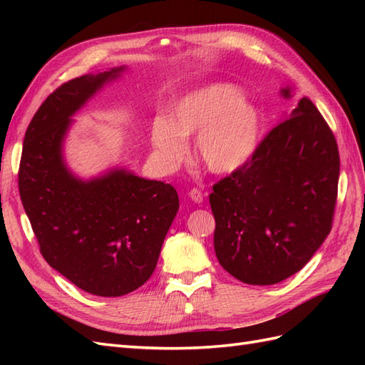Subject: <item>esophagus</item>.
Returning a JSON list of instances; mask_svg holds the SVG:
<instances>
[{"mask_svg":"<svg viewBox=\"0 0 365 365\" xmlns=\"http://www.w3.org/2000/svg\"><path fill=\"white\" fill-rule=\"evenodd\" d=\"M188 197L192 200V202H196V204H200V202H202V200H204L202 191L197 190V188L190 190V191H188Z\"/></svg>","mask_w":365,"mask_h":365,"instance_id":"obj_1","label":"esophagus"}]
</instances>
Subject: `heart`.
Wrapping results in <instances>:
<instances>
[{"mask_svg": "<svg viewBox=\"0 0 365 365\" xmlns=\"http://www.w3.org/2000/svg\"><path fill=\"white\" fill-rule=\"evenodd\" d=\"M263 114L234 84L215 83L190 92L152 123V144L161 166L182 161L195 136V158L208 173L229 175L250 163L262 141Z\"/></svg>", "mask_w": 365, "mask_h": 365, "instance_id": "heart-1", "label": "heart"}]
</instances>
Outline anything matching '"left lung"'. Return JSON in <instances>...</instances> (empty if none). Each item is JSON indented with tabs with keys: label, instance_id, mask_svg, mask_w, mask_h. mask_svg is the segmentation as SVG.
Segmentation results:
<instances>
[{
	"label": "left lung",
	"instance_id": "1",
	"mask_svg": "<svg viewBox=\"0 0 365 365\" xmlns=\"http://www.w3.org/2000/svg\"><path fill=\"white\" fill-rule=\"evenodd\" d=\"M282 96L289 98L290 89ZM339 173L336 138L302 97L243 169L213 185V243L221 267L251 285L298 273L331 232Z\"/></svg>",
	"mask_w": 365,
	"mask_h": 365
}]
</instances>
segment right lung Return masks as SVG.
<instances>
[{"label":"right lung","mask_w":365,"mask_h":365,"mask_svg":"<svg viewBox=\"0 0 365 365\" xmlns=\"http://www.w3.org/2000/svg\"><path fill=\"white\" fill-rule=\"evenodd\" d=\"M125 67L83 75L51 92L23 141L19 191L48 265L81 290L122 297L153 273L178 210L174 187L114 169L80 180L63 160L72 115Z\"/></svg>","instance_id":"add662e5"}]
</instances>
